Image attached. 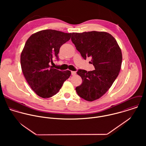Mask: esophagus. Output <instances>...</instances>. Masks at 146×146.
<instances>
[{"mask_svg":"<svg viewBox=\"0 0 146 146\" xmlns=\"http://www.w3.org/2000/svg\"><path fill=\"white\" fill-rule=\"evenodd\" d=\"M71 75H72V76H74V75H76V71H71Z\"/></svg>","mask_w":146,"mask_h":146,"instance_id":"34e87169","label":"esophagus"}]
</instances>
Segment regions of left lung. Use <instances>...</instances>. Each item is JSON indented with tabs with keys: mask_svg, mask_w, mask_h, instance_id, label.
<instances>
[{
	"mask_svg": "<svg viewBox=\"0 0 146 146\" xmlns=\"http://www.w3.org/2000/svg\"><path fill=\"white\" fill-rule=\"evenodd\" d=\"M71 41L84 59L92 58L94 70H79L82 84L76 88L81 98L92 102L101 98L119 75L122 53L115 39L106 32L89 31L72 34Z\"/></svg>",
	"mask_w": 146,
	"mask_h": 146,
	"instance_id": "1",
	"label": "left lung"
}]
</instances>
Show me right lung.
Returning a JSON list of instances; mask_svg holds the SVG:
<instances>
[{"mask_svg": "<svg viewBox=\"0 0 146 146\" xmlns=\"http://www.w3.org/2000/svg\"><path fill=\"white\" fill-rule=\"evenodd\" d=\"M71 33L45 30L31 35L21 54V68L27 82L39 97L48 98L57 94L71 71H60L50 66L53 58L58 60L60 47L68 41Z\"/></svg>", "mask_w": 146, "mask_h": 146, "instance_id": "right-lung-1", "label": "right lung"}]
</instances>
